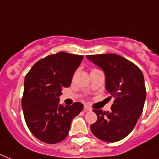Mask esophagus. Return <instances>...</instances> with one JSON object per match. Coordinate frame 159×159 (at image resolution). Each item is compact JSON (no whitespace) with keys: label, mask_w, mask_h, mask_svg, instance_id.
Here are the masks:
<instances>
[{"label":"esophagus","mask_w":159,"mask_h":159,"mask_svg":"<svg viewBox=\"0 0 159 159\" xmlns=\"http://www.w3.org/2000/svg\"><path fill=\"white\" fill-rule=\"evenodd\" d=\"M91 110H92V109H91V107H90V106H87V105H85V106H84V111H85V112H87V111H90Z\"/></svg>","instance_id":"1"}]
</instances>
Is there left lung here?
<instances>
[{"label": "left lung", "instance_id": "left-lung-1", "mask_svg": "<svg viewBox=\"0 0 159 159\" xmlns=\"http://www.w3.org/2000/svg\"><path fill=\"white\" fill-rule=\"evenodd\" d=\"M87 57L104 71L106 89L115 98L111 111L93 110L97 120L91 130L105 142L121 140L133 130L143 112L146 99L143 73L134 63L116 53Z\"/></svg>", "mask_w": 159, "mask_h": 159}]
</instances>
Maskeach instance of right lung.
I'll return each instance as SVG.
<instances>
[{
	"label": "right lung",
	"instance_id": "add662e5",
	"mask_svg": "<svg viewBox=\"0 0 159 159\" xmlns=\"http://www.w3.org/2000/svg\"><path fill=\"white\" fill-rule=\"evenodd\" d=\"M83 59L65 52L51 54L36 62L25 77L22 109L26 125L36 138L57 143L68 134L72 119L83 109L80 102L59 104L62 87H68Z\"/></svg>",
	"mask_w": 159,
	"mask_h": 159
}]
</instances>
